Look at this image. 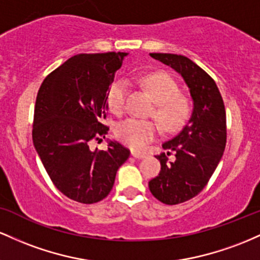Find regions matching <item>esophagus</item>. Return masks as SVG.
<instances>
[{
	"label": "esophagus",
	"mask_w": 260,
	"mask_h": 260,
	"mask_svg": "<svg viewBox=\"0 0 260 260\" xmlns=\"http://www.w3.org/2000/svg\"><path fill=\"white\" fill-rule=\"evenodd\" d=\"M131 154H133V156L135 157V158H145V157H146V154H145V153L135 152V151H133V152H131Z\"/></svg>",
	"instance_id": "esophagus-1"
}]
</instances>
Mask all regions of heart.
<instances>
[{"label": "heart", "mask_w": 260, "mask_h": 260, "mask_svg": "<svg viewBox=\"0 0 260 260\" xmlns=\"http://www.w3.org/2000/svg\"><path fill=\"white\" fill-rule=\"evenodd\" d=\"M140 82L157 103L152 114L158 119L163 129L168 133H174L188 121L191 113L190 102L179 94V84L171 75L166 72H153L142 76ZM127 94V81L118 80L110 86L107 103L114 114L121 115L126 110ZM159 134L161 126L154 120L129 118L119 122L115 127V135L119 141L136 151L144 150Z\"/></svg>", "instance_id": "heart-1"}]
</instances>
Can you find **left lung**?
Listing matches in <instances>:
<instances>
[{"label":"left lung","instance_id":"8db88e82","mask_svg":"<svg viewBox=\"0 0 260 260\" xmlns=\"http://www.w3.org/2000/svg\"><path fill=\"white\" fill-rule=\"evenodd\" d=\"M184 78L193 99V113L183 129L168 141L156 158L161 172L148 182L157 200L177 205L190 200L205 188L226 147V110L216 83L201 67L183 55L150 54ZM173 153L174 160H168Z\"/></svg>","mask_w":260,"mask_h":260}]
</instances>
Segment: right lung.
Returning a JSON list of instances; mask_svg holds the SVG:
<instances>
[{
	"label": "right lung",
	"mask_w": 260,
	"mask_h": 260,
	"mask_svg": "<svg viewBox=\"0 0 260 260\" xmlns=\"http://www.w3.org/2000/svg\"><path fill=\"white\" fill-rule=\"evenodd\" d=\"M126 52L80 54L46 76L37 95L33 144L51 182L82 204L103 200L130 151L116 141L91 151L106 138L108 91Z\"/></svg>",
	"instance_id": "1"
}]
</instances>
